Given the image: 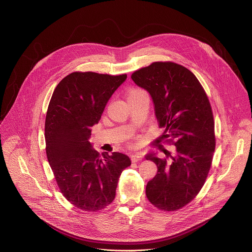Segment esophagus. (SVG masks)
Segmentation results:
<instances>
[{
  "instance_id": "esophagus-1",
  "label": "esophagus",
  "mask_w": 252,
  "mask_h": 252,
  "mask_svg": "<svg viewBox=\"0 0 252 252\" xmlns=\"http://www.w3.org/2000/svg\"><path fill=\"white\" fill-rule=\"evenodd\" d=\"M142 158V155H141L140 152H137V153H134L131 155V160L133 162L139 161Z\"/></svg>"
}]
</instances>
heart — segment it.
Masks as SVG:
<instances>
[{"mask_svg":"<svg viewBox=\"0 0 252 252\" xmlns=\"http://www.w3.org/2000/svg\"><path fill=\"white\" fill-rule=\"evenodd\" d=\"M141 92H142V91L141 90H135L133 91L132 93H131L130 94H129V96H131V95H135V94H140Z\"/></svg>","mask_w":252,"mask_h":252,"instance_id":"obj_1","label":"heart"}]
</instances>
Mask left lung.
Listing matches in <instances>:
<instances>
[{
	"mask_svg": "<svg viewBox=\"0 0 252 252\" xmlns=\"http://www.w3.org/2000/svg\"><path fill=\"white\" fill-rule=\"evenodd\" d=\"M147 91L155 114L164 128L162 141L176 146L167 158L149 153L158 173L147 183L146 196L164 211L180 209L196 197L206 180L216 146L211 106L200 81L191 71L171 62H156L131 76Z\"/></svg>",
	"mask_w": 252,
	"mask_h": 252,
	"instance_id": "1",
	"label": "left lung"
}]
</instances>
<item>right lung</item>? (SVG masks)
I'll return each instance as SVG.
<instances>
[{
	"mask_svg": "<svg viewBox=\"0 0 252 252\" xmlns=\"http://www.w3.org/2000/svg\"><path fill=\"white\" fill-rule=\"evenodd\" d=\"M126 75L74 72L52 94L45 122L48 160L63 195L83 211L95 212L115 198L122 171L129 157L103 155L93 148L91 127L100 120L113 93Z\"/></svg>",
	"mask_w": 252,
	"mask_h": 252,
	"instance_id": "1",
	"label": "right lung"
}]
</instances>
